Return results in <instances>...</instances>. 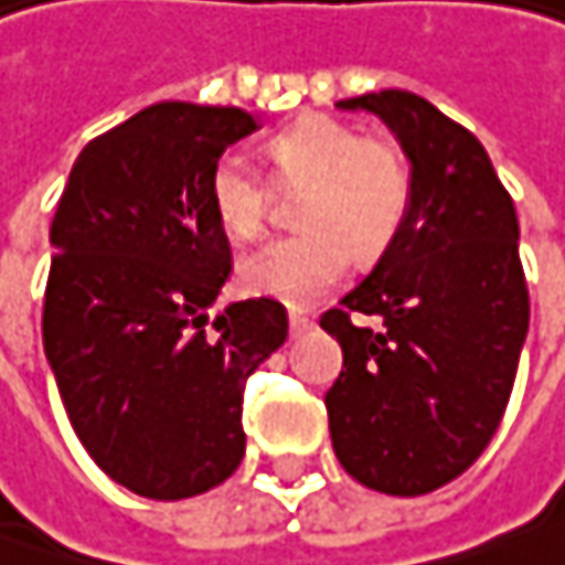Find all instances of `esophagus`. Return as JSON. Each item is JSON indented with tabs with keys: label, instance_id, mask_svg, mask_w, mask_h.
Instances as JSON below:
<instances>
[{
	"label": "esophagus",
	"instance_id": "34e87169",
	"mask_svg": "<svg viewBox=\"0 0 565 565\" xmlns=\"http://www.w3.org/2000/svg\"><path fill=\"white\" fill-rule=\"evenodd\" d=\"M308 324H311V318L302 315V311H289V328H292V334H302L308 331Z\"/></svg>",
	"mask_w": 565,
	"mask_h": 565
}]
</instances>
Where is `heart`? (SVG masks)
I'll list each match as a JSON object with an SVG mask.
<instances>
[{"label": "heart", "instance_id": "heart-1", "mask_svg": "<svg viewBox=\"0 0 565 565\" xmlns=\"http://www.w3.org/2000/svg\"><path fill=\"white\" fill-rule=\"evenodd\" d=\"M273 180L305 185L296 202L302 231L269 241L237 263L241 289L276 302H318L341 282L347 250L376 260L395 241L412 202V173L398 147L363 138L331 115H305L266 141ZM209 202L237 241L260 237L269 218V185L241 153H222L209 177Z\"/></svg>", "mask_w": 565, "mask_h": 565}]
</instances>
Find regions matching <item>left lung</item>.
<instances>
[{
	"instance_id": "obj_1",
	"label": "left lung",
	"mask_w": 565,
	"mask_h": 565,
	"mask_svg": "<svg viewBox=\"0 0 565 565\" xmlns=\"http://www.w3.org/2000/svg\"><path fill=\"white\" fill-rule=\"evenodd\" d=\"M338 108L388 125L412 202L373 273L321 315L343 350L324 395L331 444L366 489L424 495L476 463L502 422L531 321L518 215L486 147L422 96L383 89ZM353 310L384 324L360 329Z\"/></svg>"
}]
</instances>
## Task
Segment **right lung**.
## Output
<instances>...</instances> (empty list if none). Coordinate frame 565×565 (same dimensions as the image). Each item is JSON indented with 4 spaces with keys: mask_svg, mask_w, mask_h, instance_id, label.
Segmentation results:
<instances>
[{
    "mask_svg": "<svg viewBox=\"0 0 565 565\" xmlns=\"http://www.w3.org/2000/svg\"><path fill=\"white\" fill-rule=\"evenodd\" d=\"M234 105L160 102L76 157L51 222L44 353L89 457L143 499L202 495L241 466L244 383L289 334L276 299L212 311L231 244L209 202Z\"/></svg>",
    "mask_w": 565,
    "mask_h": 565,
    "instance_id": "right-lung-1",
    "label": "right lung"
}]
</instances>
